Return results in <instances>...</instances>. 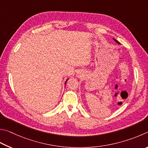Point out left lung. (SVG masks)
Here are the masks:
<instances>
[{
  "mask_svg": "<svg viewBox=\"0 0 148 148\" xmlns=\"http://www.w3.org/2000/svg\"><path fill=\"white\" fill-rule=\"evenodd\" d=\"M114 41H116V43H118V44H120V42H118V41L117 40H115V39H114Z\"/></svg>",
  "mask_w": 148,
  "mask_h": 148,
  "instance_id": "left-lung-1",
  "label": "left lung"
}]
</instances>
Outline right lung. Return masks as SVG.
Wrapping results in <instances>:
<instances>
[{"label":"right lung","mask_w":148,"mask_h":148,"mask_svg":"<svg viewBox=\"0 0 148 148\" xmlns=\"http://www.w3.org/2000/svg\"><path fill=\"white\" fill-rule=\"evenodd\" d=\"M67 80H68V79H67L66 80V82H65V84H66V82H67Z\"/></svg>","instance_id":"obj_1"}]
</instances>
